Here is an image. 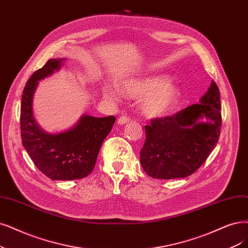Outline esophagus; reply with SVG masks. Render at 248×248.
<instances>
[{
  "mask_svg": "<svg viewBox=\"0 0 248 248\" xmlns=\"http://www.w3.org/2000/svg\"><path fill=\"white\" fill-rule=\"evenodd\" d=\"M130 122V118L129 117H126V116H122V117H119L118 118V121H117V124H119V125H124V124H127Z\"/></svg>",
  "mask_w": 248,
  "mask_h": 248,
  "instance_id": "obj_1",
  "label": "esophagus"
}]
</instances>
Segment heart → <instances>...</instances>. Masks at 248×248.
Wrapping results in <instances>:
<instances>
[{"instance_id":"obj_1","label":"heart","mask_w":248,"mask_h":248,"mask_svg":"<svg viewBox=\"0 0 248 248\" xmlns=\"http://www.w3.org/2000/svg\"><path fill=\"white\" fill-rule=\"evenodd\" d=\"M122 93L132 99H139L143 115L157 118L167 115L176 106L181 90L175 81L163 76H143L124 80L121 85ZM104 97L115 99V91L105 88Z\"/></svg>"}]
</instances>
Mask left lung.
<instances>
[{
  "mask_svg": "<svg viewBox=\"0 0 248 248\" xmlns=\"http://www.w3.org/2000/svg\"><path fill=\"white\" fill-rule=\"evenodd\" d=\"M219 98V90L212 81L198 104L172 116L152 119L145 126L140 161L148 176L163 180L186 178L202 166L221 134Z\"/></svg>",
  "mask_w": 248,
  "mask_h": 248,
  "instance_id": "obj_1",
  "label": "left lung"
}]
</instances>
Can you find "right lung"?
<instances>
[{
  "mask_svg": "<svg viewBox=\"0 0 248 248\" xmlns=\"http://www.w3.org/2000/svg\"><path fill=\"white\" fill-rule=\"evenodd\" d=\"M65 58L50 59L27 80L21 98L20 126L22 145L45 176L53 181L87 177L94 170L104 139L114 124V116L81 115L70 129L48 133L33 116V95L39 81L61 69Z\"/></svg>",
  "mask_w": 248,
  "mask_h": 248,
  "instance_id": "1",
  "label": "right lung"
}]
</instances>
